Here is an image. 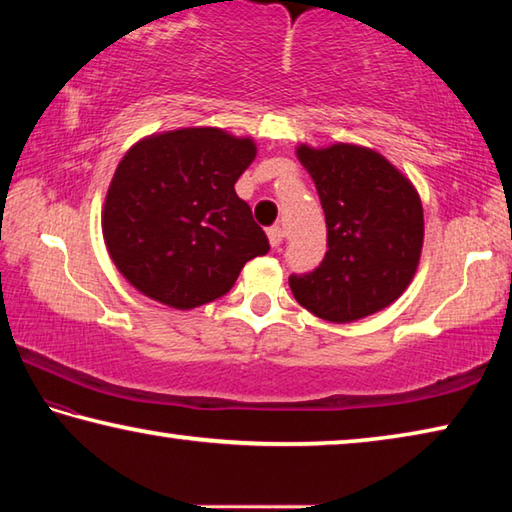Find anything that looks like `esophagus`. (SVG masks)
<instances>
[{
  "instance_id": "obj_1",
  "label": "esophagus",
  "mask_w": 512,
  "mask_h": 512,
  "mask_svg": "<svg viewBox=\"0 0 512 512\" xmlns=\"http://www.w3.org/2000/svg\"><path fill=\"white\" fill-rule=\"evenodd\" d=\"M266 235H268V244H271L273 248H280V246H282L284 230L280 228V225H273V228H268Z\"/></svg>"
}]
</instances>
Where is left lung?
I'll return each mask as SVG.
<instances>
[{
  "mask_svg": "<svg viewBox=\"0 0 512 512\" xmlns=\"http://www.w3.org/2000/svg\"><path fill=\"white\" fill-rule=\"evenodd\" d=\"M327 223L318 268L291 275L293 296L329 323H352L384 309L409 287L420 262V196L384 155L354 144L298 146Z\"/></svg>",
  "mask_w": 512,
  "mask_h": 512,
  "instance_id": "8db88e82",
  "label": "left lung"
}]
</instances>
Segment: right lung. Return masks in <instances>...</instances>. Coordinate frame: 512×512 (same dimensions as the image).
Segmentation results:
<instances>
[{
    "mask_svg": "<svg viewBox=\"0 0 512 512\" xmlns=\"http://www.w3.org/2000/svg\"><path fill=\"white\" fill-rule=\"evenodd\" d=\"M257 146L221 128L144 137L124 155L103 205V239L144 296L194 309L225 296L268 239L235 183Z\"/></svg>",
    "mask_w": 512,
    "mask_h": 512,
    "instance_id": "obj_1",
    "label": "right lung"
}]
</instances>
